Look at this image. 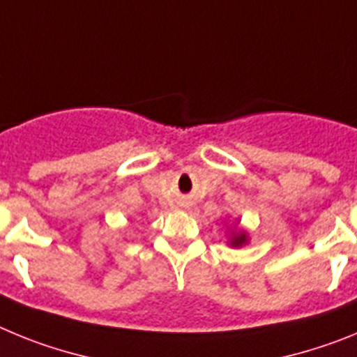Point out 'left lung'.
Returning <instances> with one entry per match:
<instances>
[{
    "label": "left lung",
    "mask_w": 357,
    "mask_h": 357,
    "mask_svg": "<svg viewBox=\"0 0 357 357\" xmlns=\"http://www.w3.org/2000/svg\"><path fill=\"white\" fill-rule=\"evenodd\" d=\"M250 241V234L247 229L239 227V218H236L234 222H229L227 225V245L230 248H243L247 247Z\"/></svg>",
    "instance_id": "left-lung-1"
}]
</instances>
